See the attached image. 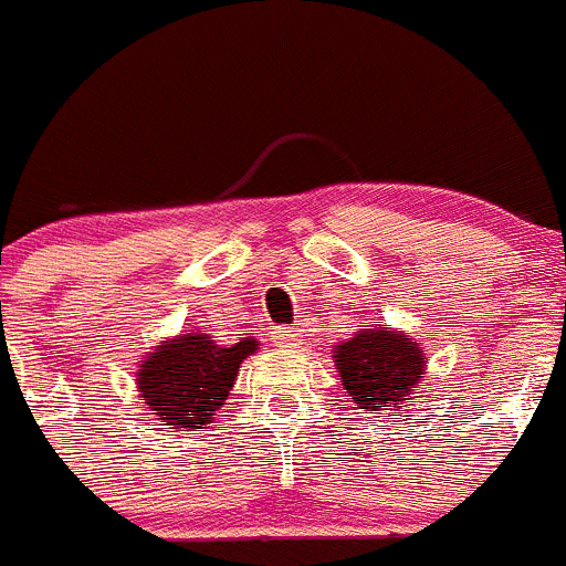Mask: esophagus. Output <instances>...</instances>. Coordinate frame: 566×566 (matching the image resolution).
Returning <instances> with one entry per match:
<instances>
[{
  "instance_id": "1",
  "label": "esophagus",
  "mask_w": 566,
  "mask_h": 566,
  "mask_svg": "<svg viewBox=\"0 0 566 566\" xmlns=\"http://www.w3.org/2000/svg\"><path fill=\"white\" fill-rule=\"evenodd\" d=\"M271 340L276 343L279 348H293L298 346V329H293V326H282V329L273 332Z\"/></svg>"
}]
</instances>
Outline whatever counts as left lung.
I'll list each match as a JSON object with an SVG mask.
<instances>
[{"label":"left lung","mask_w":566,"mask_h":566,"mask_svg":"<svg viewBox=\"0 0 566 566\" xmlns=\"http://www.w3.org/2000/svg\"><path fill=\"white\" fill-rule=\"evenodd\" d=\"M332 360L360 410H402L427 374L424 348L382 321L337 343Z\"/></svg>","instance_id":"8db88e82"}]
</instances>
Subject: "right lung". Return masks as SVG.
Returning a JSON list of instances; mask_svg holds the SVG:
<instances>
[{"instance_id": "add662e5", "label": "right lung", "mask_w": 566, "mask_h": 566, "mask_svg": "<svg viewBox=\"0 0 566 566\" xmlns=\"http://www.w3.org/2000/svg\"><path fill=\"white\" fill-rule=\"evenodd\" d=\"M256 348V337L220 346L198 329L167 337L145 352L136 368L142 402L167 430H203L229 399L242 360Z\"/></svg>"}]
</instances>
